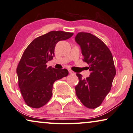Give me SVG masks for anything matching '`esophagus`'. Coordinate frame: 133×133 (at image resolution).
<instances>
[{
  "mask_svg": "<svg viewBox=\"0 0 133 133\" xmlns=\"http://www.w3.org/2000/svg\"><path fill=\"white\" fill-rule=\"evenodd\" d=\"M68 71H69V72L70 73V74H74V71H72V70H68Z\"/></svg>",
  "mask_w": 133,
  "mask_h": 133,
  "instance_id": "34e87169",
  "label": "esophagus"
}]
</instances>
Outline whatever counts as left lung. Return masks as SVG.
Here are the masks:
<instances>
[{
  "label": "left lung",
  "mask_w": 133,
  "mask_h": 133,
  "mask_svg": "<svg viewBox=\"0 0 133 133\" xmlns=\"http://www.w3.org/2000/svg\"><path fill=\"white\" fill-rule=\"evenodd\" d=\"M75 40L80 46L83 61L89 65L90 74L86 78L76 74L79 82L75 87L76 95L89 109L99 107L111 89L116 75L113 56L107 46L90 33L79 32Z\"/></svg>",
  "instance_id": "obj_1"
}]
</instances>
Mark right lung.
Listing matches in <instances>:
<instances>
[{
    "label": "right lung",
    "instance_id": "obj_1",
    "mask_svg": "<svg viewBox=\"0 0 133 133\" xmlns=\"http://www.w3.org/2000/svg\"><path fill=\"white\" fill-rule=\"evenodd\" d=\"M73 33L58 30L34 39L23 54L17 68L18 86L26 104L38 109L46 104L52 96L55 81L66 77V69L57 70L46 63L55 55L57 42L71 38Z\"/></svg>",
    "mask_w": 133,
    "mask_h": 133
}]
</instances>
